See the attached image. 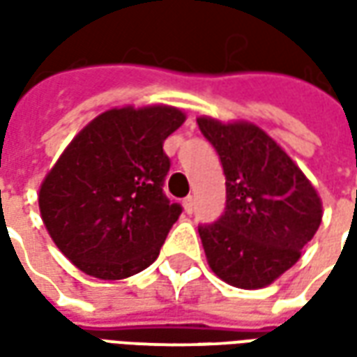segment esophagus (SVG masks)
Returning a JSON list of instances; mask_svg holds the SVG:
<instances>
[{"instance_id":"34e87169","label":"esophagus","mask_w":357,"mask_h":357,"mask_svg":"<svg viewBox=\"0 0 357 357\" xmlns=\"http://www.w3.org/2000/svg\"><path fill=\"white\" fill-rule=\"evenodd\" d=\"M183 206H184V211H186V213H192V211H194V198H192V196L184 198Z\"/></svg>"}]
</instances>
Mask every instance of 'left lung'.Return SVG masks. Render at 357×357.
Wrapping results in <instances>:
<instances>
[{
	"instance_id": "8db88e82",
	"label": "left lung",
	"mask_w": 357,
	"mask_h": 357,
	"mask_svg": "<svg viewBox=\"0 0 357 357\" xmlns=\"http://www.w3.org/2000/svg\"><path fill=\"white\" fill-rule=\"evenodd\" d=\"M221 158L227 207L199 227L211 271L244 290L269 287L300 259L323 217L315 186L264 128L248 121L198 117Z\"/></svg>"
}]
</instances>
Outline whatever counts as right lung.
I'll return each instance as SVG.
<instances>
[{"label":"right lung","instance_id":"1","mask_svg":"<svg viewBox=\"0 0 357 357\" xmlns=\"http://www.w3.org/2000/svg\"><path fill=\"white\" fill-rule=\"evenodd\" d=\"M186 121L178 107H113L70 140L40 184L50 236L90 277L119 280L158 259L183 207L163 194V142Z\"/></svg>","mask_w":357,"mask_h":357}]
</instances>
